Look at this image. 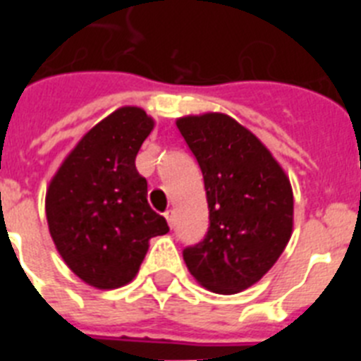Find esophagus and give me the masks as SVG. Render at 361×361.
<instances>
[{
	"label": "esophagus",
	"instance_id": "esophagus-1",
	"mask_svg": "<svg viewBox=\"0 0 361 361\" xmlns=\"http://www.w3.org/2000/svg\"><path fill=\"white\" fill-rule=\"evenodd\" d=\"M164 216H166V220H168V224H170V228H173V226H175V212H173V209H170V212H166Z\"/></svg>",
	"mask_w": 361,
	"mask_h": 361
}]
</instances>
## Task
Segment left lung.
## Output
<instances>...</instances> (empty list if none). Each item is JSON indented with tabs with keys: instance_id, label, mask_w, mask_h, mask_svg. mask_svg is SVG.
Masks as SVG:
<instances>
[{
	"instance_id": "1",
	"label": "left lung",
	"mask_w": 361,
	"mask_h": 361,
	"mask_svg": "<svg viewBox=\"0 0 361 361\" xmlns=\"http://www.w3.org/2000/svg\"><path fill=\"white\" fill-rule=\"evenodd\" d=\"M177 128L204 177L209 228L183 257L197 282L235 295L262 279L293 231V191L269 149L224 114L183 117Z\"/></svg>"
}]
</instances>
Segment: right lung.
<instances>
[{
    "label": "right lung",
    "instance_id": "right-lung-1",
    "mask_svg": "<svg viewBox=\"0 0 361 361\" xmlns=\"http://www.w3.org/2000/svg\"><path fill=\"white\" fill-rule=\"evenodd\" d=\"M153 130L135 106L95 124L72 149L47 191V220L66 266L86 283L116 289L145 260L148 240L170 231L149 208L148 183L135 157Z\"/></svg>",
    "mask_w": 361,
    "mask_h": 361
}]
</instances>
